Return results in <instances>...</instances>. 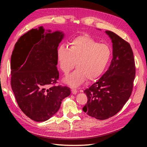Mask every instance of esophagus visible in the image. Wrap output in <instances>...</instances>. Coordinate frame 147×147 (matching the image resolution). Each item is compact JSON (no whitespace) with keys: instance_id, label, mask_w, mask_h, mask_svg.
Masks as SVG:
<instances>
[{"instance_id":"obj_1","label":"esophagus","mask_w":147,"mask_h":147,"mask_svg":"<svg viewBox=\"0 0 147 147\" xmlns=\"http://www.w3.org/2000/svg\"><path fill=\"white\" fill-rule=\"evenodd\" d=\"M71 91H72V93L73 94H76L77 93V90L76 89H72V90H71Z\"/></svg>"}]
</instances>
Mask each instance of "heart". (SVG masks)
Masks as SVG:
<instances>
[{"label": "heart", "mask_w": 147, "mask_h": 147, "mask_svg": "<svg viewBox=\"0 0 147 147\" xmlns=\"http://www.w3.org/2000/svg\"><path fill=\"white\" fill-rule=\"evenodd\" d=\"M111 56V51L105 44L99 43L88 35L75 37L71 41L69 49L60 46L57 51L59 67L67 75L75 65L77 69L64 79L74 87L82 84L87 78L92 80L104 72Z\"/></svg>", "instance_id": "heart-1"}]
</instances>
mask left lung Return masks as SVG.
<instances>
[{
	"mask_svg": "<svg viewBox=\"0 0 147 147\" xmlns=\"http://www.w3.org/2000/svg\"><path fill=\"white\" fill-rule=\"evenodd\" d=\"M113 43V59L106 72L84 91L88 97L83 112L104 120L116 115L131 95L136 66L130 44L110 30H106Z\"/></svg>",
	"mask_w": 147,
	"mask_h": 147,
	"instance_id": "8db88e82",
	"label": "left lung"
}]
</instances>
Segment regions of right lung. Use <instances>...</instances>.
<instances>
[{
    "label": "right lung",
    "mask_w": 147,
    "mask_h": 147,
    "mask_svg": "<svg viewBox=\"0 0 147 147\" xmlns=\"http://www.w3.org/2000/svg\"><path fill=\"white\" fill-rule=\"evenodd\" d=\"M32 29L18 39L11 57V86L19 107L35 121H45L59 110L70 94L67 86H56L59 74L57 51L64 34Z\"/></svg>",
    "instance_id": "1"
}]
</instances>
